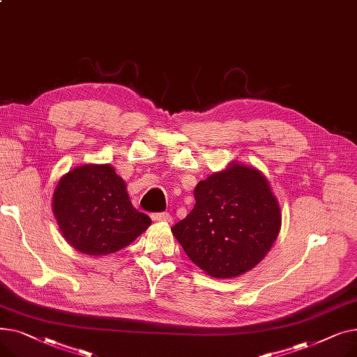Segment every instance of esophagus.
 Masks as SVG:
<instances>
[{
	"label": "esophagus",
	"instance_id": "obj_1",
	"mask_svg": "<svg viewBox=\"0 0 357 357\" xmlns=\"http://www.w3.org/2000/svg\"><path fill=\"white\" fill-rule=\"evenodd\" d=\"M152 220L158 222H172V215L169 213H156L152 214Z\"/></svg>",
	"mask_w": 357,
	"mask_h": 357
}]
</instances>
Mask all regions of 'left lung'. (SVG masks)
<instances>
[{
  "label": "left lung",
  "mask_w": 357,
  "mask_h": 357,
  "mask_svg": "<svg viewBox=\"0 0 357 357\" xmlns=\"http://www.w3.org/2000/svg\"><path fill=\"white\" fill-rule=\"evenodd\" d=\"M192 211L172 233L194 264L213 278H236L266 256L280 230V208L265 175L231 162L199 181Z\"/></svg>",
  "instance_id": "1"
}]
</instances>
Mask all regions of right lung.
Returning <instances> with one entry per match:
<instances>
[{
	"instance_id": "add662e5",
	"label": "right lung",
	"mask_w": 357,
	"mask_h": 357,
	"mask_svg": "<svg viewBox=\"0 0 357 357\" xmlns=\"http://www.w3.org/2000/svg\"><path fill=\"white\" fill-rule=\"evenodd\" d=\"M52 208L65 240L91 256L121 250L152 222L133 207L126 182L111 165L72 169L56 186Z\"/></svg>"
}]
</instances>
